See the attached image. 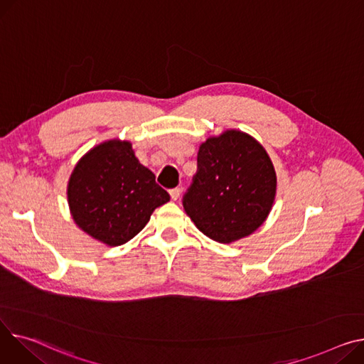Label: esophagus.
Returning <instances> with one entry per match:
<instances>
[{
  "instance_id": "obj_1",
  "label": "esophagus",
  "mask_w": 364,
  "mask_h": 364,
  "mask_svg": "<svg viewBox=\"0 0 364 364\" xmlns=\"http://www.w3.org/2000/svg\"><path fill=\"white\" fill-rule=\"evenodd\" d=\"M180 195H181V190H180V188L169 190V196H171V200H174V202L180 198Z\"/></svg>"
}]
</instances>
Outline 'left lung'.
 Masks as SVG:
<instances>
[{"label": "left lung", "mask_w": 364, "mask_h": 364, "mask_svg": "<svg viewBox=\"0 0 364 364\" xmlns=\"http://www.w3.org/2000/svg\"><path fill=\"white\" fill-rule=\"evenodd\" d=\"M277 196V173L262 144L235 129L208 137L183 206L199 231L230 245L255 232Z\"/></svg>", "instance_id": "8db88e82"}]
</instances>
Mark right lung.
I'll list each match as a JSON object with an SVG mask.
<instances>
[{
    "label": "right lung",
    "instance_id": "obj_1",
    "mask_svg": "<svg viewBox=\"0 0 364 364\" xmlns=\"http://www.w3.org/2000/svg\"><path fill=\"white\" fill-rule=\"evenodd\" d=\"M168 200L169 195L139 162L129 140L96 144L79 159L67 184L73 221L111 247L137 235L154 210Z\"/></svg>",
    "mask_w": 364,
    "mask_h": 364
}]
</instances>
